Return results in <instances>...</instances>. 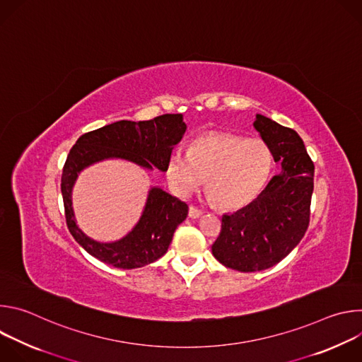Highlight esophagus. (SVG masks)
I'll return each mask as SVG.
<instances>
[{
    "label": "esophagus",
    "mask_w": 362,
    "mask_h": 362,
    "mask_svg": "<svg viewBox=\"0 0 362 362\" xmlns=\"http://www.w3.org/2000/svg\"><path fill=\"white\" fill-rule=\"evenodd\" d=\"M202 215H203V211L194 208V206H190V208H189V218L197 219V218H200Z\"/></svg>",
    "instance_id": "34e87169"
}]
</instances>
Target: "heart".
I'll use <instances>...</instances> for the list:
<instances>
[{
    "instance_id": "heart-1",
    "label": "heart",
    "mask_w": 362,
    "mask_h": 362,
    "mask_svg": "<svg viewBox=\"0 0 362 362\" xmlns=\"http://www.w3.org/2000/svg\"><path fill=\"white\" fill-rule=\"evenodd\" d=\"M272 166V150L261 139L208 134L196 139L190 150L175 147L165 172L175 193L187 196L206 179V190L216 204L238 209L261 193Z\"/></svg>"
}]
</instances>
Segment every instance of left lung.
Listing matches in <instances>:
<instances>
[{"label": "left lung", "mask_w": 362, "mask_h": 362, "mask_svg": "<svg viewBox=\"0 0 362 362\" xmlns=\"http://www.w3.org/2000/svg\"><path fill=\"white\" fill-rule=\"evenodd\" d=\"M253 127L282 169L255 200L222 216L212 253L239 272L268 269L291 253L308 229L314 192V163L299 134L262 115Z\"/></svg>", "instance_id": "left-lung-1"}]
</instances>
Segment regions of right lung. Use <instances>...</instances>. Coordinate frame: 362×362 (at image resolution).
<instances>
[{
  "instance_id": "add662e5",
  "label": "right lung",
  "mask_w": 362,
  "mask_h": 362,
  "mask_svg": "<svg viewBox=\"0 0 362 362\" xmlns=\"http://www.w3.org/2000/svg\"><path fill=\"white\" fill-rule=\"evenodd\" d=\"M183 115H163L147 122L120 120L83 134L71 147L62 176L66 221L76 242L98 261L120 269L141 268L158 261L187 216V204L159 186L150 187L139 222L119 240L100 242L77 225L73 187L88 166L110 159L132 162L146 170L165 172L173 147L186 132Z\"/></svg>"
}]
</instances>
